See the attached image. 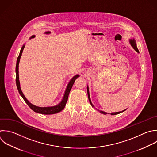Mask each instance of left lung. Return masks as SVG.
<instances>
[{"instance_id":"8db88e82","label":"left lung","mask_w":157,"mask_h":157,"mask_svg":"<svg viewBox=\"0 0 157 157\" xmlns=\"http://www.w3.org/2000/svg\"><path fill=\"white\" fill-rule=\"evenodd\" d=\"M130 44H131V46L133 47V48L137 52V53H139V50H138V49H137V46H136V42H135V40L133 39V40H130ZM87 93H88V99H89V101H90V104H91V106L92 107H94V105H93V104L91 103V99H90V94H89V90H88V87L87 86ZM125 110H123V111H121V112H113V113H111V115H117V114H118V113H121V112H124ZM101 113H103V114H104V115H106L107 113H106V112H103V111H102V110H99Z\"/></svg>"}]
</instances>
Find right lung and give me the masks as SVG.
<instances>
[{"mask_svg": "<svg viewBox=\"0 0 157 157\" xmlns=\"http://www.w3.org/2000/svg\"><path fill=\"white\" fill-rule=\"evenodd\" d=\"M50 33V32H47L46 34H49ZM35 36H33L31 38H34ZM24 48H25V45L23 46V47L21 48V50H20V55L17 58V65H16V74H17V76H16V83H17V88H18V90L20 94V95L22 96V98H23V99L25 100V101L26 102V103L29 105V107L33 110H34V112H37V113H42V114H46V115H50V114H54V113H58L60 111H61L65 107L66 104V102L67 101V99H68V96H69V92L72 87V85H74V82H75V80H76V78L77 77H79L78 75H75L72 79L70 81V82L69 83L67 86V88L66 90V91H65V94H64V96L63 97V100L61 101V102L56 105H55V106H52V107H38V106H36V105H34L33 104H32L31 103H30L28 100L27 99L25 98V96H24L23 92L21 91V88H20V81H19V74H18V65H19V63H20V58L21 56V54L23 53V51L24 50Z\"/></svg>", "mask_w": 157, "mask_h": 157, "instance_id": "right-lung-1", "label": "right lung"}]
</instances>
